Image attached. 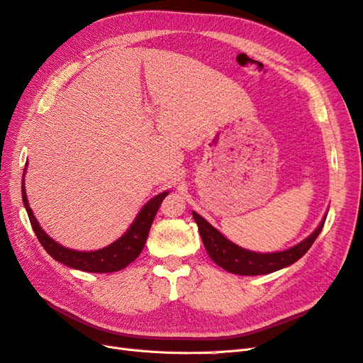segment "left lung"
Returning a JSON list of instances; mask_svg holds the SVG:
<instances>
[{
	"instance_id": "left-lung-1",
	"label": "left lung",
	"mask_w": 363,
	"mask_h": 363,
	"mask_svg": "<svg viewBox=\"0 0 363 363\" xmlns=\"http://www.w3.org/2000/svg\"><path fill=\"white\" fill-rule=\"evenodd\" d=\"M192 215L196 225H199L200 236L207 255L211 256V259L218 267H221L232 274H239V276H260V274H269L292 265V263L301 259L307 250L312 247L325 223L324 216L320 225L316 227V230L309 238H306L300 244L294 245L289 250L277 252H255L230 242L224 235L219 233L215 227L208 224L196 212H192Z\"/></svg>"
}]
</instances>
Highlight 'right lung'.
<instances>
[{"label": "right lung", "instance_id": "obj_1", "mask_svg": "<svg viewBox=\"0 0 363 363\" xmlns=\"http://www.w3.org/2000/svg\"><path fill=\"white\" fill-rule=\"evenodd\" d=\"M167 195H168V191L156 195L155 199H151L144 207L140 208V212L138 213L133 224L128 227L127 232L118 240H115L113 244L96 251H77V250H71L57 244L56 240L51 239L45 232H43L42 227L38 223L36 216L33 215L30 208L27 194H26V186L23 180V201L30 218L33 232L36 233L42 247L45 248V251L52 259H56L57 262L63 263V265L74 269L86 271V272H116L119 269L125 268L128 263L133 262L140 255L142 248H144L151 224H152V219H155L159 207Z\"/></svg>", "mask_w": 363, "mask_h": 363}]
</instances>
